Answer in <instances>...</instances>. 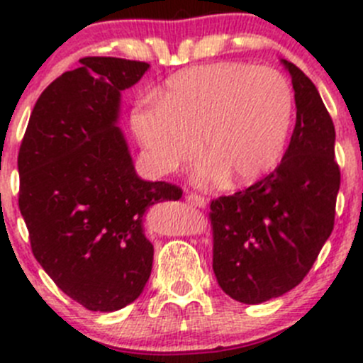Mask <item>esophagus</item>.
Here are the masks:
<instances>
[{
	"mask_svg": "<svg viewBox=\"0 0 363 363\" xmlns=\"http://www.w3.org/2000/svg\"><path fill=\"white\" fill-rule=\"evenodd\" d=\"M186 202H188L189 205H193V207H199V208H203L205 205H207V200L203 199V196L200 195H186Z\"/></svg>",
	"mask_w": 363,
	"mask_h": 363,
	"instance_id": "esophagus-1",
	"label": "esophagus"
}]
</instances>
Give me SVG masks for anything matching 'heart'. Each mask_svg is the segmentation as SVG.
Returning <instances> with one entry per match:
<instances>
[{
	"label": "heart",
	"mask_w": 363,
	"mask_h": 363,
	"mask_svg": "<svg viewBox=\"0 0 363 363\" xmlns=\"http://www.w3.org/2000/svg\"><path fill=\"white\" fill-rule=\"evenodd\" d=\"M294 116V93L274 68L214 63L175 73L158 101H140L131 128L145 163L164 175L205 158L195 179L247 186L279 163ZM201 144H198V140Z\"/></svg>",
	"instance_id": "heart-1"
}]
</instances>
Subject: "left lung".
Instances as JSON below:
<instances>
[{
  "instance_id": "left-lung-1",
  "label": "left lung",
  "mask_w": 363,
  "mask_h": 363,
  "mask_svg": "<svg viewBox=\"0 0 363 363\" xmlns=\"http://www.w3.org/2000/svg\"><path fill=\"white\" fill-rule=\"evenodd\" d=\"M291 77L296 121L279 167L211 203L212 269L221 290L262 303L294 290L334 230L340 186L335 128L309 77L281 60Z\"/></svg>"
}]
</instances>
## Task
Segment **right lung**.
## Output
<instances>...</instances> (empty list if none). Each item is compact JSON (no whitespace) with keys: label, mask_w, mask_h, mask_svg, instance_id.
<instances>
[{"label":"right lung","mask_w":363,"mask_h":363,"mask_svg":"<svg viewBox=\"0 0 363 363\" xmlns=\"http://www.w3.org/2000/svg\"><path fill=\"white\" fill-rule=\"evenodd\" d=\"M142 61L84 57L36 100L19 149V208L36 262L69 298L112 313L137 300L152 269L151 205L181 188L144 181L117 126L121 93Z\"/></svg>","instance_id":"1"}]
</instances>
